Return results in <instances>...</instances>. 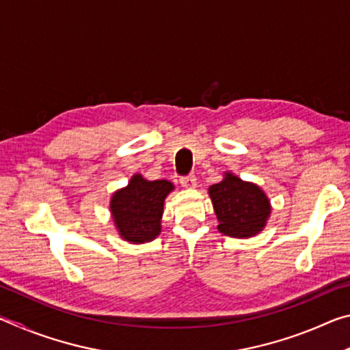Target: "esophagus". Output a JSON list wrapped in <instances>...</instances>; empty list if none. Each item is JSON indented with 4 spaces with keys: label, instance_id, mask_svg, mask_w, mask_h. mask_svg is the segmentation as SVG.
Masks as SVG:
<instances>
[{
    "label": "esophagus",
    "instance_id": "esophagus-1",
    "mask_svg": "<svg viewBox=\"0 0 350 350\" xmlns=\"http://www.w3.org/2000/svg\"><path fill=\"white\" fill-rule=\"evenodd\" d=\"M180 185H182L183 188H194V187L198 185V179H196V176H194V174H189V176L182 177V179H180Z\"/></svg>",
    "mask_w": 350,
    "mask_h": 350
}]
</instances>
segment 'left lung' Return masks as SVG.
I'll return each instance as SVG.
<instances>
[{
	"mask_svg": "<svg viewBox=\"0 0 350 350\" xmlns=\"http://www.w3.org/2000/svg\"><path fill=\"white\" fill-rule=\"evenodd\" d=\"M217 217V230L232 238H252L262 232L270 217V200L256 183L245 182L233 173L208 188Z\"/></svg>",
	"mask_w": 350,
	"mask_h": 350,
	"instance_id": "left-lung-1",
	"label": "left lung"
}]
</instances>
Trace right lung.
Listing matches in <instances>:
<instances>
[{
  "instance_id": "1",
  "label": "right lung",
  "mask_w": 350,
  "mask_h": 350,
  "mask_svg": "<svg viewBox=\"0 0 350 350\" xmlns=\"http://www.w3.org/2000/svg\"><path fill=\"white\" fill-rule=\"evenodd\" d=\"M170 180H146L134 174L125 188L111 198V215L120 238L131 244H144L161 234L165 198L173 191Z\"/></svg>"
}]
</instances>
